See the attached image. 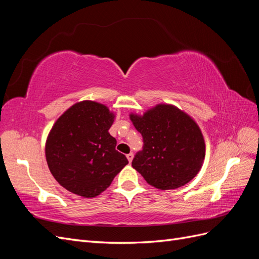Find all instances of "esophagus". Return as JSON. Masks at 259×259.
Returning <instances> with one entry per match:
<instances>
[{
    "mask_svg": "<svg viewBox=\"0 0 259 259\" xmlns=\"http://www.w3.org/2000/svg\"><path fill=\"white\" fill-rule=\"evenodd\" d=\"M133 156H134V154H133L132 152L131 153H128V154H126V158H127V160H128V162L131 163L132 162V160H133Z\"/></svg>",
    "mask_w": 259,
    "mask_h": 259,
    "instance_id": "esophagus-1",
    "label": "esophagus"
}]
</instances>
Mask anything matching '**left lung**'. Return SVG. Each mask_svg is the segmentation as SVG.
Listing matches in <instances>:
<instances>
[{
	"label": "left lung",
	"instance_id": "obj_1",
	"mask_svg": "<svg viewBox=\"0 0 259 259\" xmlns=\"http://www.w3.org/2000/svg\"><path fill=\"white\" fill-rule=\"evenodd\" d=\"M143 136V150L132 166L158 189H176L199 173L205 156L203 135L191 117L170 105H158L143 116L131 114Z\"/></svg>",
	"mask_w": 259,
	"mask_h": 259
}]
</instances>
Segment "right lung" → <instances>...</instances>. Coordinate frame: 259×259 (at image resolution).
Returning a JSON list of instances; mask_svg holds the SVG:
<instances>
[{
    "label": "right lung",
    "instance_id": "1",
    "mask_svg": "<svg viewBox=\"0 0 259 259\" xmlns=\"http://www.w3.org/2000/svg\"><path fill=\"white\" fill-rule=\"evenodd\" d=\"M114 115L95 101L73 105L54 124L45 154L51 173L67 190L94 198L128 163L109 134Z\"/></svg>",
    "mask_w": 259,
    "mask_h": 259
}]
</instances>
